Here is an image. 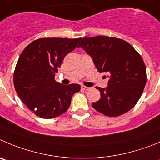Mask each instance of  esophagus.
Returning a JSON list of instances; mask_svg holds the SVG:
<instances>
[{
	"label": "esophagus",
	"instance_id": "34e87169",
	"mask_svg": "<svg viewBox=\"0 0 160 160\" xmlns=\"http://www.w3.org/2000/svg\"><path fill=\"white\" fill-rule=\"evenodd\" d=\"M81 88H82V90H83V91H88L89 89H90V88H88V87H86V86H82Z\"/></svg>",
	"mask_w": 160,
	"mask_h": 160
}]
</instances>
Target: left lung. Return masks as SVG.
Returning a JSON list of instances; mask_svg holds the SVG:
<instances>
[{"label":"left lung","mask_w":160,"mask_h":160,"mask_svg":"<svg viewBox=\"0 0 160 160\" xmlns=\"http://www.w3.org/2000/svg\"><path fill=\"white\" fill-rule=\"evenodd\" d=\"M82 47L93 59L99 72L110 76L108 87H96L100 99L92 107L101 114L118 117L130 110L143 93L146 67L140 53L126 41L108 36L83 38Z\"/></svg>","instance_id":"left-lung-1"}]
</instances>
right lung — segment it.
Wrapping results in <instances>:
<instances>
[{
    "mask_svg": "<svg viewBox=\"0 0 160 160\" xmlns=\"http://www.w3.org/2000/svg\"><path fill=\"white\" fill-rule=\"evenodd\" d=\"M78 38H42L27 46L15 68L14 87L22 102L35 115L53 118L69 107L80 92L77 83L62 85L54 80L64 58L75 50Z\"/></svg>",
    "mask_w": 160,
    "mask_h": 160,
    "instance_id": "1",
    "label": "right lung"
}]
</instances>
